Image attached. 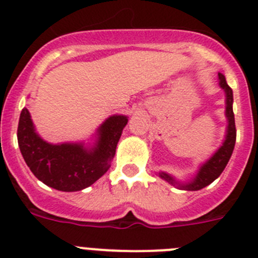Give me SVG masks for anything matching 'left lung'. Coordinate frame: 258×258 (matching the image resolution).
Instances as JSON below:
<instances>
[{"instance_id": "8db88e82", "label": "left lung", "mask_w": 258, "mask_h": 258, "mask_svg": "<svg viewBox=\"0 0 258 258\" xmlns=\"http://www.w3.org/2000/svg\"><path fill=\"white\" fill-rule=\"evenodd\" d=\"M218 85L225 92V103H226V109H225V116L227 118V126H226V134H225V140H223L222 145L220 146V149L214 152L208 160L204 161L202 165L199 166L198 173L195 177L190 179V181L182 182L175 179L172 174L165 172H159V177L168 183H170L174 187L179 188V190L186 191H198L204 188L206 186L211 184L214 179H217L220 177L223 169L226 168L227 163H229L230 157H231L232 151H234V146H235L236 141V129H235V118H234V112H232V90L226 83V79L222 74H218Z\"/></svg>"}]
</instances>
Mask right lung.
Masks as SVG:
<instances>
[{"label":"right lung","mask_w":258,"mask_h":258,"mask_svg":"<svg viewBox=\"0 0 258 258\" xmlns=\"http://www.w3.org/2000/svg\"><path fill=\"white\" fill-rule=\"evenodd\" d=\"M127 116L106 118L93 136V143H49L41 138L27 108L22 109L18 143L33 174L49 187L72 192L92 186L109 169Z\"/></svg>","instance_id":"1"}]
</instances>
